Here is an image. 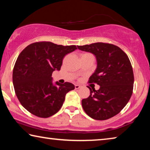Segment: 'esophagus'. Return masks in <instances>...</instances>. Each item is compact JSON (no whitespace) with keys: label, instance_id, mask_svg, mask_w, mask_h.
<instances>
[{"label":"esophagus","instance_id":"obj_1","mask_svg":"<svg viewBox=\"0 0 150 150\" xmlns=\"http://www.w3.org/2000/svg\"><path fill=\"white\" fill-rule=\"evenodd\" d=\"M81 88V86L79 85H75V89H79V88Z\"/></svg>","mask_w":150,"mask_h":150}]
</instances>
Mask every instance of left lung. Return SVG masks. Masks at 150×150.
Listing matches in <instances>:
<instances>
[{
    "instance_id": "left-lung-1",
    "label": "left lung",
    "mask_w": 150,
    "mask_h": 150,
    "mask_svg": "<svg viewBox=\"0 0 150 150\" xmlns=\"http://www.w3.org/2000/svg\"><path fill=\"white\" fill-rule=\"evenodd\" d=\"M81 51L95 55L97 67L88 80L100 86L82 100L86 114L95 120H105L118 115L132 95L134 73L128 55L120 47L107 43L97 42L77 45Z\"/></svg>"
}]
</instances>
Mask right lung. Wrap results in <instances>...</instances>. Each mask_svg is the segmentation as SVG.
<instances>
[{"instance_id":"1","label":"right lung","mask_w":150,"mask_h":150,"mask_svg":"<svg viewBox=\"0 0 150 150\" xmlns=\"http://www.w3.org/2000/svg\"><path fill=\"white\" fill-rule=\"evenodd\" d=\"M76 45L35 42L24 48L15 63L12 81L18 99L26 110L40 118H48L62 108L65 95L73 90L71 83L54 85L52 73L59 71L65 55Z\"/></svg>"}]
</instances>
